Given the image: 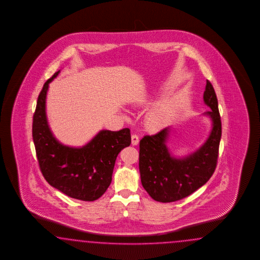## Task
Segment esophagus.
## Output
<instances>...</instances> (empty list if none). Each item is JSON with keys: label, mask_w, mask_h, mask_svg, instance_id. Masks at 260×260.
Returning a JSON list of instances; mask_svg holds the SVG:
<instances>
[{"label": "esophagus", "mask_w": 260, "mask_h": 260, "mask_svg": "<svg viewBox=\"0 0 260 260\" xmlns=\"http://www.w3.org/2000/svg\"><path fill=\"white\" fill-rule=\"evenodd\" d=\"M132 144L134 146H137L139 144V137H138V135H136V134H133L132 135Z\"/></svg>", "instance_id": "34e87169"}]
</instances>
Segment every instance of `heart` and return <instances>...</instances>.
Listing matches in <instances>:
<instances>
[{
  "mask_svg": "<svg viewBox=\"0 0 260 260\" xmlns=\"http://www.w3.org/2000/svg\"><path fill=\"white\" fill-rule=\"evenodd\" d=\"M166 113H167V110L164 108L159 110V112L154 114L153 117L150 120V125L155 128L163 126L166 121Z\"/></svg>",
  "mask_w": 260,
  "mask_h": 260,
  "instance_id": "b5f03b06",
  "label": "heart"
}]
</instances>
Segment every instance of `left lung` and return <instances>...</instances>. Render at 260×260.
I'll return each mask as SVG.
<instances>
[{
    "instance_id": "1",
    "label": "left lung",
    "mask_w": 260,
    "mask_h": 260,
    "mask_svg": "<svg viewBox=\"0 0 260 260\" xmlns=\"http://www.w3.org/2000/svg\"><path fill=\"white\" fill-rule=\"evenodd\" d=\"M212 110L203 115L212 122L206 141L188 155L176 157L167 146L171 126L140 141L139 171L144 189L152 199L169 203L189 197L205 185L216 167L221 139V120L215 91L207 80L203 96Z\"/></svg>"
}]
</instances>
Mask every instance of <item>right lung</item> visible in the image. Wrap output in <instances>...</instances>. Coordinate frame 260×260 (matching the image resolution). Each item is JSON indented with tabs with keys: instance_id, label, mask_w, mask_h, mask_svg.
<instances>
[{
	"instance_id": "obj_1",
	"label": "right lung",
	"mask_w": 260,
	"mask_h": 260,
	"mask_svg": "<svg viewBox=\"0 0 260 260\" xmlns=\"http://www.w3.org/2000/svg\"><path fill=\"white\" fill-rule=\"evenodd\" d=\"M59 73L45 83L33 115L32 136L40 169L47 183L66 196L94 201L109 188L119 152L131 145V131L102 129L82 147L57 140L48 125L46 106L49 84Z\"/></svg>"
}]
</instances>
